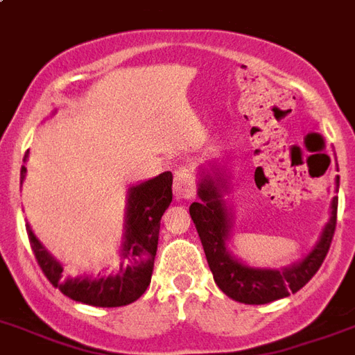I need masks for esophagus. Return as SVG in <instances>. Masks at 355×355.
I'll return each instance as SVG.
<instances>
[{
    "instance_id": "obj_1",
    "label": "esophagus",
    "mask_w": 355,
    "mask_h": 355,
    "mask_svg": "<svg viewBox=\"0 0 355 355\" xmlns=\"http://www.w3.org/2000/svg\"><path fill=\"white\" fill-rule=\"evenodd\" d=\"M173 191L178 201L180 199H191L196 196V180L189 169L182 167L175 173V184H173Z\"/></svg>"
}]
</instances>
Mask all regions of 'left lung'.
<instances>
[{"instance_id":"left-lung-1","label":"left lung","mask_w":355,"mask_h":355,"mask_svg":"<svg viewBox=\"0 0 355 355\" xmlns=\"http://www.w3.org/2000/svg\"><path fill=\"white\" fill-rule=\"evenodd\" d=\"M197 177L199 201L191 202L189 216L201 238L214 281L227 296L240 304L262 305L294 294L309 283L331 245L339 197L335 196L331 199L328 223L322 229L313 250L302 261L283 268L251 266L240 261L231 251L234 216L225 199L231 189L229 169L220 162H214L199 167ZM335 191H339V177L335 178Z\"/></svg>"}]
</instances>
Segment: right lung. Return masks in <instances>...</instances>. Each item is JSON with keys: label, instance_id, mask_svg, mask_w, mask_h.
Here are the masks:
<instances>
[{"label": "right lung", "instance_id": "add662e5", "mask_svg": "<svg viewBox=\"0 0 355 355\" xmlns=\"http://www.w3.org/2000/svg\"><path fill=\"white\" fill-rule=\"evenodd\" d=\"M55 112H51L53 115ZM27 154L24 162H27ZM26 166L20 169V182L26 178ZM173 175L166 171L145 182L132 184L126 191L124 232L119 248L121 266L112 274L63 275V264L46 250L26 223L35 259L51 285L64 296L93 307H123L143 296L153 277L154 257L158 250L159 220L173 201Z\"/></svg>", "mask_w": 355, "mask_h": 355}]
</instances>
